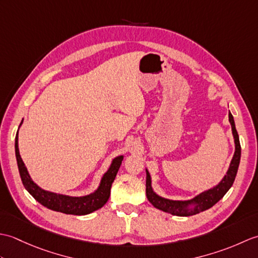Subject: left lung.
<instances>
[{
  "label": "left lung",
  "mask_w": 258,
  "mask_h": 258,
  "mask_svg": "<svg viewBox=\"0 0 258 258\" xmlns=\"http://www.w3.org/2000/svg\"><path fill=\"white\" fill-rule=\"evenodd\" d=\"M229 122L232 125V131L235 140V153L233 156V160L231 162V165L227 171L225 177L222 179V182L215 186L214 188L208 189L204 193L197 195L195 199L190 201H171L167 199H163V197L156 195L152 189L151 186V176L150 173L146 171V196L147 200L151 202V204L161 210L163 212H166L172 214V215L176 216H191L196 215L201 212H204L208 208L214 206L216 203L223 199V196L227 193V190L232 187V185L236 177L237 169L240 161V144H239V138L237 134L236 127H235L234 118L231 113H228ZM194 204L196 206L193 209H188V205Z\"/></svg>",
  "instance_id": "1"
}]
</instances>
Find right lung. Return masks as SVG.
Instances as JSON below:
<instances>
[{
  "instance_id": "add662e5",
  "label": "right lung",
  "mask_w": 258,
  "mask_h": 258,
  "mask_svg": "<svg viewBox=\"0 0 258 258\" xmlns=\"http://www.w3.org/2000/svg\"><path fill=\"white\" fill-rule=\"evenodd\" d=\"M15 155L16 161H18L22 183H23L24 187L27 189V191H29L38 203H41L43 206L50 208L52 211L61 212L64 214H71V215H86V214L94 212L105 205V203L108 201L109 194H111L112 183L114 182L115 176H116L118 168L123 161V156H118L115 158V160H113L111 167H109L108 171L104 174V176L101 180L100 187L97 188L95 193L82 197H71L67 195L46 191L38 187V186L33 182L20 155L18 145V134L15 136Z\"/></svg>"
}]
</instances>
